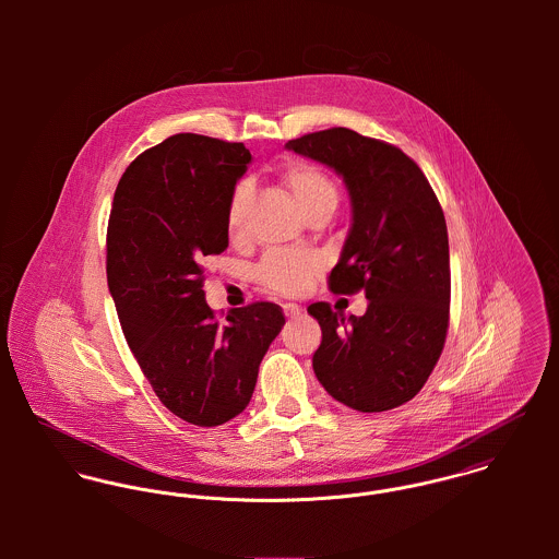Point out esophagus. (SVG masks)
Wrapping results in <instances>:
<instances>
[{
    "label": "esophagus",
    "instance_id": "esophagus-1",
    "mask_svg": "<svg viewBox=\"0 0 559 559\" xmlns=\"http://www.w3.org/2000/svg\"><path fill=\"white\" fill-rule=\"evenodd\" d=\"M301 308L299 306H295V304H286L284 306V314H286V319H299L301 317Z\"/></svg>",
    "mask_w": 559,
    "mask_h": 559
}]
</instances>
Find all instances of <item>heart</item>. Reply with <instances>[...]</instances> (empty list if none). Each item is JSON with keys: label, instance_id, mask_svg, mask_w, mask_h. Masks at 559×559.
Returning <instances> with one entry per match:
<instances>
[{"label": "heart", "instance_id": "b5f03b06", "mask_svg": "<svg viewBox=\"0 0 559 559\" xmlns=\"http://www.w3.org/2000/svg\"><path fill=\"white\" fill-rule=\"evenodd\" d=\"M282 182L299 204V209L310 215L320 209L333 211L337 206V187L335 182L312 163L293 160L282 171ZM251 198L249 182H239L230 195L226 211V228L230 239L239 240L245 235L247 206ZM319 271V262L310 255L290 253V251H271L255 266L258 282L271 293L295 297L304 293L312 275Z\"/></svg>", "mask_w": 559, "mask_h": 559}]
</instances>
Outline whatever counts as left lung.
<instances>
[{
  "mask_svg": "<svg viewBox=\"0 0 559 559\" xmlns=\"http://www.w3.org/2000/svg\"><path fill=\"white\" fill-rule=\"evenodd\" d=\"M288 151L342 176L350 230L329 288L366 290L364 317L312 304L322 342L312 366L329 396L361 413L390 411L428 381L450 320V245L439 200L400 148L337 127L290 140Z\"/></svg>",
  "mask_w": 559,
  "mask_h": 559,
  "instance_id": "left-lung-1",
  "label": "left lung"
}]
</instances>
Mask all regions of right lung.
<instances>
[{
	"instance_id": "add662e5",
	"label": "right lung",
	"mask_w": 559,
	"mask_h": 559,
	"mask_svg": "<svg viewBox=\"0 0 559 559\" xmlns=\"http://www.w3.org/2000/svg\"><path fill=\"white\" fill-rule=\"evenodd\" d=\"M249 163L242 144L178 133L127 167L111 204L107 286L124 337L160 402L195 426L245 411L286 322L266 301L222 322L202 290V262L228 247L226 211Z\"/></svg>"
}]
</instances>
